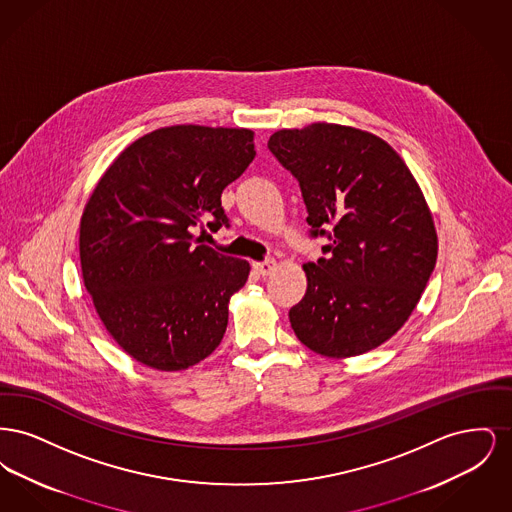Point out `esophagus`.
<instances>
[{
	"label": "esophagus",
	"mask_w": 512,
	"mask_h": 512,
	"mask_svg": "<svg viewBox=\"0 0 512 512\" xmlns=\"http://www.w3.org/2000/svg\"><path fill=\"white\" fill-rule=\"evenodd\" d=\"M253 268L257 270V274L267 276V274H270V272L276 268V261H272V259H265V261H261V263H253Z\"/></svg>",
	"instance_id": "obj_1"
}]
</instances>
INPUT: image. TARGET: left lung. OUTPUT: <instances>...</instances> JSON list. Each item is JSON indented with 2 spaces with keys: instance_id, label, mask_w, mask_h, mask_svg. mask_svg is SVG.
<instances>
[{
  "instance_id": "obj_1",
  "label": "left lung",
  "mask_w": 512,
  "mask_h": 512,
  "mask_svg": "<svg viewBox=\"0 0 512 512\" xmlns=\"http://www.w3.org/2000/svg\"><path fill=\"white\" fill-rule=\"evenodd\" d=\"M268 149L299 182L309 236L326 238L305 265L290 309L295 336L324 357L378 347L411 317L438 259L432 215L409 167L382 138L317 122L278 130Z\"/></svg>"
}]
</instances>
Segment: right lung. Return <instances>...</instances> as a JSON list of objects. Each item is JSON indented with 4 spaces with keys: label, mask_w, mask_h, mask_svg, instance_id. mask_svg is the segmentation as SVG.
<instances>
[{
    "label": "right lung",
    "mask_w": 512,
    "mask_h": 512,
    "mask_svg": "<svg viewBox=\"0 0 512 512\" xmlns=\"http://www.w3.org/2000/svg\"><path fill=\"white\" fill-rule=\"evenodd\" d=\"M247 128L180 124L126 147L80 220L84 286L122 349L157 370H184L224 338L228 301L249 263L199 244L194 228L230 226L220 195L255 159Z\"/></svg>",
    "instance_id": "1"
}]
</instances>
